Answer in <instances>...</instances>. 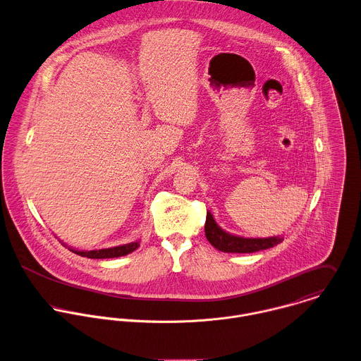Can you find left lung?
I'll return each instance as SVG.
<instances>
[{"mask_svg": "<svg viewBox=\"0 0 361 361\" xmlns=\"http://www.w3.org/2000/svg\"><path fill=\"white\" fill-rule=\"evenodd\" d=\"M205 236L208 242L218 250L225 253H255L277 246L284 239L281 236L273 238H242L225 232L214 219L211 212H207Z\"/></svg>", "mask_w": 361, "mask_h": 361, "instance_id": "left-lung-1", "label": "left lung"}]
</instances>
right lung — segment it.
Listing matches in <instances>:
<instances>
[{"instance_id":"right-lung-1","label":"right lung","mask_w":361,"mask_h":361,"mask_svg":"<svg viewBox=\"0 0 361 361\" xmlns=\"http://www.w3.org/2000/svg\"><path fill=\"white\" fill-rule=\"evenodd\" d=\"M139 247V240L130 242L126 245L115 246V247H108V249H99V250H75L68 247L73 253L81 256V257H88V259H114V257H121L132 253Z\"/></svg>"}]
</instances>
